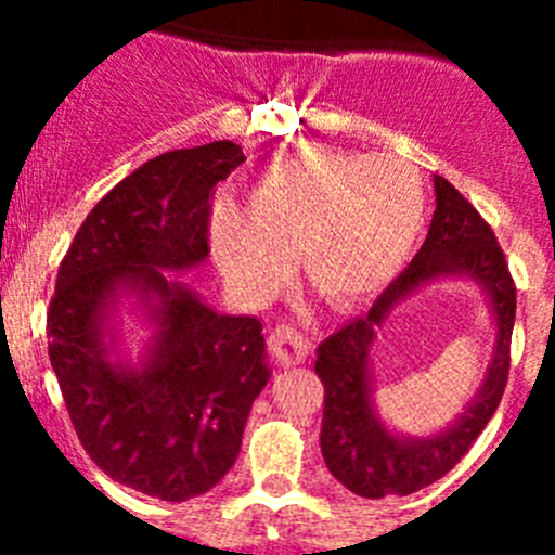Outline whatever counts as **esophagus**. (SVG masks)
<instances>
[{
    "label": "esophagus",
    "instance_id": "obj_1",
    "mask_svg": "<svg viewBox=\"0 0 555 555\" xmlns=\"http://www.w3.org/2000/svg\"><path fill=\"white\" fill-rule=\"evenodd\" d=\"M269 347L278 356V361L286 366L292 364H302L311 352V345H308V338L302 336L297 327L288 325H278L272 333H269Z\"/></svg>",
    "mask_w": 555,
    "mask_h": 555
}]
</instances>
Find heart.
<instances>
[{
	"label": "heart",
	"mask_w": 555,
	"mask_h": 555,
	"mask_svg": "<svg viewBox=\"0 0 555 555\" xmlns=\"http://www.w3.org/2000/svg\"><path fill=\"white\" fill-rule=\"evenodd\" d=\"M425 224L423 175L395 155L302 146L261 171L247 208L219 199L208 244L247 300L281 286L297 253L302 278L333 308H356L405 267Z\"/></svg>",
	"instance_id": "1"
}]
</instances>
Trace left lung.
I'll return each instance as SVG.
<instances>
[{"label": "left lung", "instance_id": "8db88e82", "mask_svg": "<svg viewBox=\"0 0 555 555\" xmlns=\"http://www.w3.org/2000/svg\"><path fill=\"white\" fill-rule=\"evenodd\" d=\"M434 219L414 261L386 286L366 317L322 341L313 364L325 384L322 459L338 483L370 500L420 492L448 475L487 428L508 380L517 292L503 249L492 228L448 180L434 175ZM448 276L475 282L485 294L495 325L493 358L479 391L453 424L428 437L400 435L376 414L371 345L400 301Z\"/></svg>", "mask_w": 555, "mask_h": 555}]
</instances>
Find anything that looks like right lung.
Listing matches in <instances>:
<instances>
[{
	"instance_id": "obj_1",
	"label": "right lung",
	"mask_w": 555,
	"mask_h": 555,
	"mask_svg": "<svg viewBox=\"0 0 555 555\" xmlns=\"http://www.w3.org/2000/svg\"><path fill=\"white\" fill-rule=\"evenodd\" d=\"M242 160L214 141L127 175L77 230L49 302V361L82 448L169 503L228 475L272 377L261 322L214 311L180 281L208 258L210 191ZM125 312L151 327L139 359L120 356Z\"/></svg>"
}]
</instances>
